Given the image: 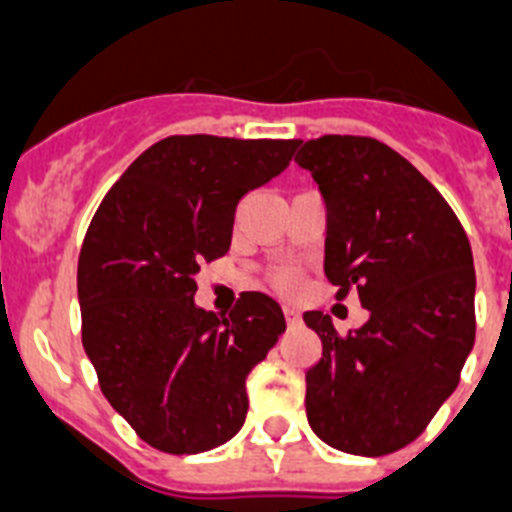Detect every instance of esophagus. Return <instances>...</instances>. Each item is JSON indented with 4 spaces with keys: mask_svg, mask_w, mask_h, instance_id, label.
<instances>
[{
    "mask_svg": "<svg viewBox=\"0 0 512 512\" xmlns=\"http://www.w3.org/2000/svg\"><path fill=\"white\" fill-rule=\"evenodd\" d=\"M282 314H285L287 327H295V324H301V314H298V308L285 306V308H282Z\"/></svg>",
    "mask_w": 512,
    "mask_h": 512,
    "instance_id": "1",
    "label": "esophagus"
}]
</instances>
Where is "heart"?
I'll return each instance as SVG.
<instances>
[{"mask_svg":"<svg viewBox=\"0 0 512 512\" xmlns=\"http://www.w3.org/2000/svg\"><path fill=\"white\" fill-rule=\"evenodd\" d=\"M272 285L277 287L280 293L290 295L301 287V274L295 272L293 266H280V269L272 274Z\"/></svg>","mask_w":512,"mask_h":512,"instance_id":"1","label":"heart"}]
</instances>
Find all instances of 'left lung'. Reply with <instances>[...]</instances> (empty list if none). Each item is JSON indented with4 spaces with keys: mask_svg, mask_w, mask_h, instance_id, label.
<instances>
[{
    "mask_svg": "<svg viewBox=\"0 0 512 512\" xmlns=\"http://www.w3.org/2000/svg\"><path fill=\"white\" fill-rule=\"evenodd\" d=\"M298 146L327 206L324 274L369 311L345 337L322 311L303 314L322 340L306 371L308 424L335 450L379 458L413 442L458 387L476 335L474 256L453 209L398 151L361 135Z\"/></svg>",
    "mask_w": 512,
    "mask_h": 512,
    "instance_id": "obj_1",
    "label": "left lung"
}]
</instances>
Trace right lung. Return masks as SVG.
I'll return each instance as SVG.
<instances>
[{"instance_id": "obj_1", "label": "right lung", "mask_w": 512, "mask_h": 512, "mask_svg": "<svg viewBox=\"0 0 512 512\" xmlns=\"http://www.w3.org/2000/svg\"><path fill=\"white\" fill-rule=\"evenodd\" d=\"M298 141L170 135L96 209L78 259L83 348L114 411L151 447L206 453L240 432L246 377L285 332L280 303L243 293L198 308L196 274L230 251L240 198L285 170Z\"/></svg>"}]
</instances>
